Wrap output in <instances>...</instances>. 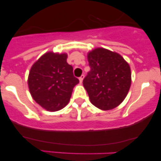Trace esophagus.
Returning <instances> with one entry per match:
<instances>
[{
    "label": "esophagus",
    "instance_id": "esophagus-1",
    "mask_svg": "<svg viewBox=\"0 0 161 161\" xmlns=\"http://www.w3.org/2000/svg\"><path fill=\"white\" fill-rule=\"evenodd\" d=\"M84 77H85V75H81V76L79 77V82H80V83H82V82L83 79H84Z\"/></svg>",
    "mask_w": 161,
    "mask_h": 161
}]
</instances>
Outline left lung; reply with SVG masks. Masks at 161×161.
<instances>
[{
	"mask_svg": "<svg viewBox=\"0 0 161 161\" xmlns=\"http://www.w3.org/2000/svg\"><path fill=\"white\" fill-rule=\"evenodd\" d=\"M91 70L83 79L90 101L103 110H111L123 102L131 86L129 65L119 53L102 47L88 53Z\"/></svg>",
	"mask_w": 161,
	"mask_h": 161,
	"instance_id": "8db88e82",
	"label": "left lung"
}]
</instances>
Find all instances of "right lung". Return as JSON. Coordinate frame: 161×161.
Masks as SVG:
<instances>
[{"label": "right lung", "mask_w": 161, "mask_h": 161, "mask_svg": "<svg viewBox=\"0 0 161 161\" xmlns=\"http://www.w3.org/2000/svg\"><path fill=\"white\" fill-rule=\"evenodd\" d=\"M66 53L47 52L33 64L28 78L32 98L49 111H57L69 103L79 79L73 66L66 62Z\"/></svg>", "instance_id": "add662e5"}]
</instances>
